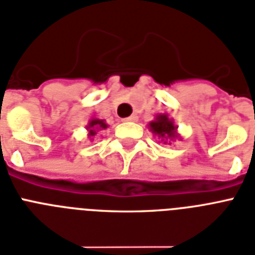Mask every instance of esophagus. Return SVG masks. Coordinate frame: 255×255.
<instances>
[{
    "mask_svg": "<svg viewBox=\"0 0 255 255\" xmlns=\"http://www.w3.org/2000/svg\"><path fill=\"white\" fill-rule=\"evenodd\" d=\"M138 121V117L137 115H131V117H128V118H126V119H124V122H137Z\"/></svg>",
    "mask_w": 255,
    "mask_h": 255,
    "instance_id": "obj_1",
    "label": "esophagus"
}]
</instances>
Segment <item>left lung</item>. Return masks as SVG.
Segmentation results:
<instances>
[{
	"label": "left lung",
	"mask_w": 255,
	"mask_h": 255,
	"mask_svg": "<svg viewBox=\"0 0 255 255\" xmlns=\"http://www.w3.org/2000/svg\"><path fill=\"white\" fill-rule=\"evenodd\" d=\"M149 128L153 134L158 136L163 144H171V140L177 137V126L174 122L169 119L166 114H160L157 115L156 119L149 123Z\"/></svg>",
	"instance_id": "8db88e82"
}]
</instances>
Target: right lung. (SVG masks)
I'll list each match as a JSON object with an SVG mask.
<instances>
[{"instance_id":"1","label":"right lung","mask_w":255,"mask_h":255,"mask_svg":"<svg viewBox=\"0 0 255 255\" xmlns=\"http://www.w3.org/2000/svg\"><path fill=\"white\" fill-rule=\"evenodd\" d=\"M107 124L105 123V121L102 119H97V118H93L92 121L89 122V124L86 126V129H88V137L90 140H94V137L97 136V132L102 131V129H106Z\"/></svg>"}]
</instances>
